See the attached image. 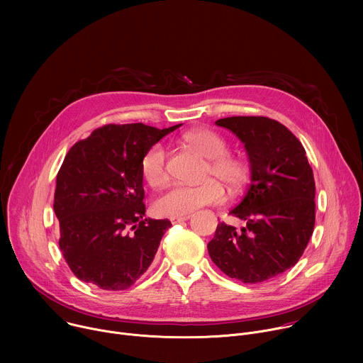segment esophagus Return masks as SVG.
Segmentation results:
<instances>
[{
    "label": "esophagus",
    "mask_w": 363,
    "mask_h": 363,
    "mask_svg": "<svg viewBox=\"0 0 363 363\" xmlns=\"http://www.w3.org/2000/svg\"><path fill=\"white\" fill-rule=\"evenodd\" d=\"M172 224H179V223H184L186 220H189V216H184V217H171L169 218Z\"/></svg>",
    "instance_id": "obj_1"
}]
</instances>
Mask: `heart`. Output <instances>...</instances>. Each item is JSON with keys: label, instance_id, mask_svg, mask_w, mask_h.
<instances>
[{"label": "heart", "instance_id": "1", "mask_svg": "<svg viewBox=\"0 0 363 363\" xmlns=\"http://www.w3.org/2000/svg\"><path fill=\"white\" fill-rule=\"evenodd\" d=\"M182 142L201 157L208 160L203 177L208 178L198 185L177 184L167 189L153 202V210L162 217H184L202 208L205 205L225 201V184L230 191H240L248 181L247 162L228 150L227 140L211 129H192L182 136ZM140 171L145 181L160 188L168 181L167 153L161 145L149 147L140 161Z\"/></svg>", "mask_w": 363, "mask_h": 363}]
</instances>
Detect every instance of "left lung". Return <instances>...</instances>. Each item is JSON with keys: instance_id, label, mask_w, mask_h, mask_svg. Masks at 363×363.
Masks as SVG:
<instances>
[{"instance_id": "8db88e82", "label": "left lung", "mask_w": 363, "mask_h": 363, "mask_svg": "<svg viewBox=\"0 0 363 363\" xmlns=\"http://www.w3.org/2000/svg\"><path fill=\"white\" fill-rule=\"evenodd\" d=\"M216 125L231 130L245 147L251 184L230 211L245 227L220 223L208 252L231 279L262 283L301 257L315 228L313 171L300 140L280 122L264 116H233Z\"/></svg>"}]
</instances>
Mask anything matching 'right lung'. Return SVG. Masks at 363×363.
<instances>
[{"label": "right lung", "mask_w": 363, "mask_h": 363, "mask_svg": "<svg viewBox=\"0 0 363 363\" xmlns=\"http://www.w3.org/2000/svg\"><path fill=\"white\" fill-rule=\"evenodd\" d=\"M181 125H105L67 152L53 206L60 250L82 281L101 290H126L153 262L171 221L145 218L140 161Z\"/></svg>", "instance_id": "right-lung-1"}]
</instances>
